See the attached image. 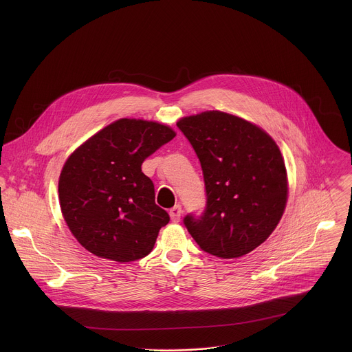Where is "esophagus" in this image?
Instances as JSON below:
<instances>
[{
	"label": "esophagus",
	"mask_w": 352,
	"mask_h": 352,
	"mask_svg": "<svg viewBox=\"0 0 352 352\" xmlns=\"http://www.w3.org/2000/svg\"><path fill=\"white\" fill-rule=\"evenodd\" d=\"M182 212H183V210H182V206H180V204H177V206H175L173 208H170L169 215H170L172 222H179V221H180V217H182Z\"/></svg>",
	"instance_id": "34e87169"
}]
</instances>
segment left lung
<instances>
[{"label": "left lung", "mask_w": 352, "mask_h": 352, "mask_svg": "<svg viewBox=\"0 0 352 352\" xmlns=\"http://www.w3.org/2000/svg\"><path fill=\"white\" fill-rule=\"evenodd\" d=\"M177 127L201 161L206 208L183 222L201 251L236 258L263 244L287 201V173L275 141L239 116L206 111Z\"/></svg>", "instance_id": "1"}]
</instances>
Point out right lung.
<instances>
[{
	"mask_svg": "<svg viewBox=\"0 0 352 352\" xmlns=\"http://www.w3.org/2000/svg\"><path fill=\"white\" fill-rule=\"evenodd\" d=\"M176 133L157 122L119 119L66 160L58 183L62 215L87 251L119 263L151 253L169 215L154 201L142 162Z\"/></svg>",
	"mask_w": 352,
	"mask_h": 352,
	"instance_id": "right-lung-1",
	"label": "right lung"
}]
</instances>
